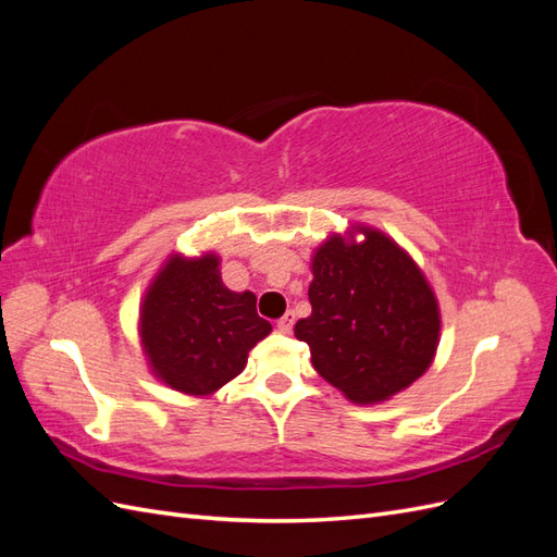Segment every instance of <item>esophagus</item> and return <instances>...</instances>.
<instances>
[{"instance_id": "34e87169", "label": "esophagus", "mask_w": 557, "mask_h": 557, "mask_svg": "<svg viewBox=\"0 0 557 557\" xmlns=\"http://www.w3.org/2000/svg\"><path fill=\"white\" fill-rule=\"evenodd\" d=\"M293 325H295V313H293V311H285L283 318L276 323L278 332H283V334H290V332H293Z\"/></svg>"}]
</instances>
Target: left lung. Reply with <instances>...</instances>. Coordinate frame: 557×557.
Returning <instances> with one entry per match:
<instances>
[{"label":"left lung","mask_w":557,"mask_h":557,"mask_svg":"<svg viewBox=\"0 0 557 557\" xmlns=\"http://www.w3.org/2000/svg\"><path fill=\"white\" fill-rule=\"evenodd\" d=\"M315 250L311 315L295 336L315 372L356 404L391 399L428 372L440 344V305L418 264L383 232L356 225Z\"/></svg>","instance_id":"obj_1"}]
</instances>
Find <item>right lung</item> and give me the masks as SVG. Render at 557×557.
<instances>
[{"mask_svg":"<svg viewBox=\"0 0 557 557\" xmlns=\"http://www.w3.org/2000/svg\"><path fill=\"white\" fill-rule=\"evenodd\" d=\"M221 260L172 256L144 297L139 332L153 374L185 395L205 397L242 374L248 350L272 332L256 295L232 293Z\"/></svg>","mask_w":557,"mask_h":557,"instance_id":"1","label":"right lung"}]
</instances>
